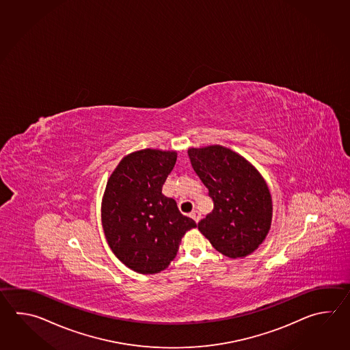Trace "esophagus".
Returning <instances> with one entry per match:
<instances>
[{"label": "esophagus", "instance_id": "34e87169", "mask_svg": "<svg viewBox=\"0 0 350 350\" xmlns=\"http://www.w3.org/2000/svg\"><path fill=\"white\" fill-rule=\"evenodd\" d=\"M190 217H193V220H195V223H199V220L201 219V214L199 211L193 210V213H190Z\"/></svg>", "mask_w": 350, "mask_h": 350}]
</instances>
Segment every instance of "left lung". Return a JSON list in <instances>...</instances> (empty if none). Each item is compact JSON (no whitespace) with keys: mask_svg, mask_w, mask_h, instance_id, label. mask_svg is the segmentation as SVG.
I'll use <instances>...</instances> for the list:
<instances>
[{"mask_svg":"<svg viewBox=\"0 0 350 350\" xmlns=\"http://www.w3.org/2000/svg\"><path fill=\"white\" fill-rule=\"evenodd\" d=\"M187 154L214 202L213 211L198 224L201 234L225 256L237 259L253 253L271 224L267 183L244 157L223 146L189 149Z\"/></svg>","mask_w":350,"mask_h":350,"instance_id":"left-lung-1","label":"left lung"}]
</instances>
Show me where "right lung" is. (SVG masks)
Segmentation results:
<instances>
[{
	"instance_id": "right-lung-1",
	"label": "right lung",
	"mask_w": 350,
	"mask_h": 350,
	"mask_svg": "<svg viewBox=\"0 0 350 350\" xmlns=\"http://www.w3.org/2000/svg\"><path fill=\"white\" fill-rule=\"evenodd\" d=\"M175 163V151H136L120 161L106 185L101 211L107 243L120 261L142 274L167 268L184 234L196 228L163 193Z\"/></svg>"
}]
</instances>
